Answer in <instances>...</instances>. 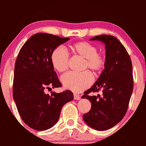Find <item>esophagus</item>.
<instances>
[{"label":"esophagus","instance_id":"esophagus-1","mask_svg":"<svg viewBox=\"0 0 146 146\" xmlns=\"http://www.w3.org/2000/svg\"><path fill=\"white\" fill-rule=\"evenodd\" d=\"M74 99H75V100H80V99H81V97H80L79 95H77V94H74Z\"/></svg>","mask_w":146,"mask_h":146}]
</instances>
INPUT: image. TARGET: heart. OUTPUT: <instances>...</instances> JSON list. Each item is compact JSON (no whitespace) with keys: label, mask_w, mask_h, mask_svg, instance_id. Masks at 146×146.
Masks as SVG:
<instances>
[{"label":"heart","mask_w":146,"mask_h":146,"mask_svg":"<svg viewBox=\"0 0 146 146\" xmlns=\"http://www.w3.org/2000/svg\"><path fill=\"white\" fill-rule=\"evenodd\" d=\"M74 54L85 59L84 69H89L94 75L102 72L106 64V57L98 52V48L87 42H79L70 46ZM51 60L53 67L59 73L64 72L68 69L69 56L62 48H57L52 52ZM61 83L65 88L75 93H80L87 89L93 82V76L89 71L77 73L69 72L61 78Z\"/></svg>","instance_id":"1"}]
</instances>
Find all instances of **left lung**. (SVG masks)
<instances>
[{"label": "left lung", "mask_w": 146, "mask_h": 146, "mask_svg": "<svg viewBox=\"0 0 146 146\" xmlns=\"http://www.w3.org/2000/svg\"><path fill=\"white\" fill-rule=\"evenodd\" d=\"M90 40L105 45L106 64L96 83L82 96L91 102V110L83 118L92 128L103 131L116 125L126 113L134 87L132 64L126 48L116 37L100 35ZM100 90L101 96L89 95Z\"/></svg>", "instance_id": "8db88e82"}]
</instances>
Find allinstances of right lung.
<instances>
[{
	"label": "right lung",
	"instance_id": "right-lung-1",
	"mask_svg": "<svg viewBox=\"0 0 146 146\" xmlns=\"http://www.w3.org/2000/svg\"><path fill=\"white\" fill-rule=\"evenodd\" d=\"M69 40L38 33L26 41L18 53L14 67L13 98L22 120L34 130H46L54 126L63 105L73 99L69 90L52 92L50 95L44 92L46 88L61 87L51 57L57 46Z\"/></svg>",
	"mask_w": 146,
	"mask_h": 146
}]
</instances>
